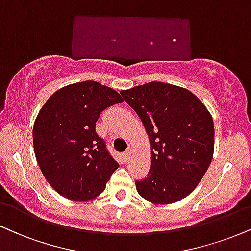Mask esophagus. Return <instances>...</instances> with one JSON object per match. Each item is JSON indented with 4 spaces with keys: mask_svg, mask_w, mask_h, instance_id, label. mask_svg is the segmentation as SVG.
<instances>
[{
    "mask_svg": "<svg viewBox=\"0 0 251 251\" xmlns=\"http://www.w3.org/2000/svg\"><path fill=\"white\" fill-rule=\"evenodd\" d=\"M131 156H132V150L131 149H127L125 151V152H124V158H125L126 160L131 159Z\"/></svg>",
    "mask_w": 251,
    "mask_h": 251,
    "instance_id": "esophagus-1",
    "label": "esophagus"
}]
</instances>
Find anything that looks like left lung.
<instances>
[{"label": "left lung", "instance_id": "8db88e82", "mask_svg": "<svg viewBox=\"0 0 251 251\" xmlns=\"http://www.w3.org/2000/svg\"><path fill=\"white\" fill-rule=\"evenodd\" d=\"M149 135L151 166L135 181L139 195L154 204H171L200 183L214 154L212 114L185 87L151 81L122 90Z\"/></svg>", "mask_w": 251, "mask_h": 251}]
</instances>
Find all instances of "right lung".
<instances>
[{
	"label": "right lung",
	"instance_id": "obj_1",
	"mask_svg": "<svg viewBox=\"0 0 251 251\" xmlns=\"http://www.w3.org/2000/svg\"><path fill=\"white\" fill-rule=\"evenodd\" d=\"M122 101L116 90L85 80L57 90L39 110L32 128L35 156L58 194L85 202L104 192L119 165L95 127L101 111Z\"/></svg>",
	"mask_w": 251,
	"mask_h": 251
}]
</instances>
